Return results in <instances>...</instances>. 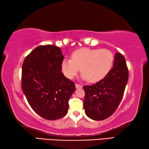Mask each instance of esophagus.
Wrapping results in <instances>:
<instances>
[{
  "label": "esophagus",
  "instance_id": "obj_1",
  "mask_svg": "<svg viewBox=\"0 0 149 149\" xmlns=\"http://www.w3.org/2000/svg\"><path fill=\"white\" fill-rule=\"evenodd\" d=\"M75 86H76L77 88H80L82 87V86L80 84H75Z\"/></svg>",
  "mask_w": 149,
  "mask_h": 149
}]
</instances>
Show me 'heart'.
Listing matches in <instances>:
<instances>
[{
	"label": "heart",
	"mask_w": 149,
	"mask_h": 149,
	"mask_svg": "<svg viewBox=\"0 0 149 149\" xmlns=\"http://www.w3.org/2000/svg\"><path fill=\"white\" fill-rule=\"evenodd\" d=\"M113 61V54L108 49L83 48L73 52L71 59L63 60L61 69L68 79H73L80 69L83 79H87L90 82H97L107 75Z\"/></svg>",
	"instance_id": "heart-1"
}]
</instances>
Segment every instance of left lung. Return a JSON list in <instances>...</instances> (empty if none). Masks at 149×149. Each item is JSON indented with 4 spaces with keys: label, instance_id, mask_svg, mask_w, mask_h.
<instances>
[{
    "label": "left lung",
    "instance_id": "1",
    "mask_svg": "<svg viewBox=\"0 0 149 149\" xmlns=\"http://www.w3.org/2000/svg\"><path fill=\"white\" fill-rule=\"evenodd\" d=\"M113 67L107 75L92 86H84L85 113L94 120H102L111 116L123 97L128 80L126 59L116 53Z\"/></svg>",
    "mask_w": 149,
    "mask_h": 149
}]
</instances>
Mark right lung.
I'll return each instance as SVG.
<instances>
[{
    "mask_svg": "<svg viewBox=\"0 0 149 149\" xmlns=\"http://www.w3.org/2000/svg\"><path fill=\"white\" fill-rule=\"evenodd\" d=\"M64 57L54 45L39 46L25 57L22 65V88L33 110L53 120L67 113L74 83L61 72Z\"/></svg>",
    "mask_w": 149,
    "mask_h": 149,
    "instance_id": "obj_1",
    "label": "right lung"
}]
</instances>
